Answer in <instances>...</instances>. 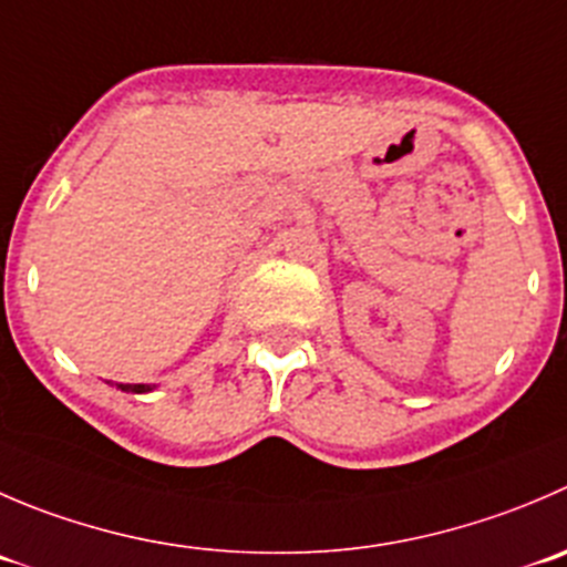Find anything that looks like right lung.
Returning <instances> with one entry per match:
<instances>
[{
  "instance_id": "add662e5",
  "label": "right lung",
  "mask_w": 567,
  "mask_h": 567,
  "mask_svg": "<svg viewBox=\"0 0 567 567\" xmlns=\"http://www.w3.org/2000/svg\"><path fill=\"white\" fill-rule=\"evenodd\" d=\"M121 390H135V393H144V390H150L146 384H121Z\"/></svg>"
}]
</instances>
